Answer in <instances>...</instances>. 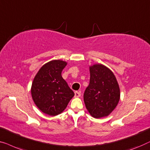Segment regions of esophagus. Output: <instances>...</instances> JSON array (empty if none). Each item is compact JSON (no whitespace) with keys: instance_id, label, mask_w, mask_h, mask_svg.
Here are the masks:
<instances>
[{"instance_id":"esophagus-1","label":"esophagus","mask_w":150,"mask_h":150,"mask_svg":"<svg viewBox=\"0 0 150 150\" xmlns=\"http://www.w3.org/2000/svg\"><path fill=\"white\" fill-rule=\"evenodd\" d=\"M80 96H81V93H80L79 92H77V91L75 92V97L78 98V97H79Z\"/></svg>"}]
</instances>
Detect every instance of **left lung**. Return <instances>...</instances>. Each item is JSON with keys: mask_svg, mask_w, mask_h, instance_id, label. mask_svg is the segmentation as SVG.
Masks as SVG:
<instances>
[{"mask_svg": "<svg viewBox=\"0 0 150 150\" xmlns=\"http://www.w3.org/2000/svg\"><path fill=\"white\" fill-rule=\"evenodd\" d=\"M89 86L83 94V100L88 112L94 118L108 116L119 103L120 90L112 71L102 64L89 67Z\"/></svg>", "mask_w": 150, "mask_h": 150, "instance_id": "left-lung-1", "label": "left lung"}]
</instances>
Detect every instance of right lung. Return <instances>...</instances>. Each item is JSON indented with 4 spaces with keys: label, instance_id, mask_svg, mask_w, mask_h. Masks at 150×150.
Instances as JSON below:
<instances>
[{
    "label": "right lung",
    "instance_id": "right-lung-1",
    "mask_svg": "<svg viewBox=\"0 0 150 150\" xmlns=\"http://www.w3.org/2000/svg\"><path fill=\"white\" fill-rule=\"evenodd\" d=\"M67 62L54 60L41 67L31 86V95L38 108L45 114L55 116L67 108L75 94L61 73Z\"/></svg>",
    "mask_w": 150,
    "mask_h": 150
}]
</instances>
